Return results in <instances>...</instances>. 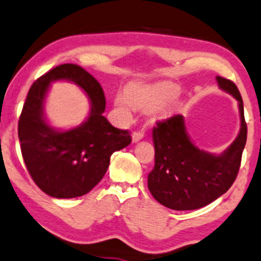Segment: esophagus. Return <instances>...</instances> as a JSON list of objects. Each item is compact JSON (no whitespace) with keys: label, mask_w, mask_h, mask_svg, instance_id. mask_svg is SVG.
<instances>
[{"label":"esophagus","mask_w":261,"mask_h":261,"mask_svg":"<svg viewBox=\"0 0 261 261\" xmlns=\"http://www.w3.org/2000/svg\"><path fill=\"white\" fill-rule=\"evenodd\" d=\"M143 138H144V130L134 132V133L132 134V140H133V143H137V141L143 139Z\"/></svg>","instance_id":"1"}]
</instances>
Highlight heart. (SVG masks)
<instances>
[{
  "mask_svg": "<svg viewBox=\"0 0 261 261\" xmlns=\"http://www.w3.org/2000/svg\"><path fill=\"white\" fill-rule=\"evenodd\" d=\"M178 93V88L169 83L155 86H130L125 89V95H117L115 99V111L122 122L132 118V109L151 108L153 117L165 115L169 109L166 104Z\"/></svg>",
  "mask_w": 261,
  "mask_h": 261,
  "instance_id": "obj_1",
  "label": "heart"
}]
</instances>
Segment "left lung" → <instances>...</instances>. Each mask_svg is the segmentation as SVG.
<instances>
[{
    "label": "left lung",
    "instance_id": "1",
    "mask_svg": "<svg viewBox=\"0 0 261 261\" xmlns=\"http://www.w3.org/2000/svg\"><path fill=\"white\" fill-rule=\"evenodd\" d=\"M218 85L239 101L241 129L233 143L220 155L198 149L190 139L184 117L175 115L157 122L152 129L155 167L147 186L157 202L174 211L204 207L225 194L239 174L247 141L243 101L230 80L217 76Z\"/></svg>",
    "mask_w": 261,
    "mask_h": 261
}]
</instances>
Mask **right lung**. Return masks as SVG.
Returning a JSON list of instances; mask_svg holds the SVG:
<instances>
[{"label":"right lung","mask_w":261,"mask_h":261,"mask_svg":"<svg viewBox=\"0 0 261 261\" xmlns=\"http://www.w3.org/2000/svg\"><path fill=\"white\" fill-rule=\"evenodd\" d=\"M59 79L73 82L91 100L89 118L69 131L50 127L44 117L47 89ZM105 104L100 83L75 64L54 67L31 86L19 118L18 136L29 173L44 194L56 198L88 194L105 175L112 153L129 145V132L115 128L102 116Z\"/></svg>","instance_id":"obj_1"}]
</instances>
